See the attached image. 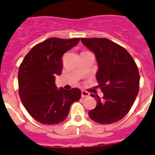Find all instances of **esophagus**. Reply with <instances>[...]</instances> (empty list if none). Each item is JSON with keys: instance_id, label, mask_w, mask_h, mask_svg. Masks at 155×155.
I'll list each match as a JSON object with an SVG mask.
<instances>
[{"instance_id": "obj_1", "label": "esophagus", "mask_w": 155, "mask_h": 155, "mask_svg": "<svg viewBox=\"0 0 155 155\" xmlns=\"http://www.w3.org/2000/svg\"><path fill=\"white\" fill-rule=\"evenodd\" d=\"M89 95V93L87 92H86V91H84V90H82V91H81V97H82V98H85V97H88Z\"/></svg>"}]
</instances>
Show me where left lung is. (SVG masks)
<instances>
[{"instance_id":"8db88e82","label":"left lung","mask_w":155,"mask_h":155,"mask_svg":"<svg viewBox=\"0 0 155 155\" xmlns=\"http://www.w3.org/2000/svg\"><path fill=\"white\" fill-rule=\"evenodd\" d=\"M97 58V82L104 97L94 94L97 106L88 112L92 120L112 124L121 120L135 101L139 90L140 75L134 58L120 45L101 38H81Z\"/></svg>"}]
</instances>
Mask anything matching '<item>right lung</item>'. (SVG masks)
Returning <instances> with one entry per match:
<instances>
[{
  "label": "right lung",
  "instance_id": "obj_1",
  "mask_svg": "<svg viewBox=\"0 0 155 155\" xmlns=\"http://www.w3.org/2000/svg\"><path fill=\"white\" fill-rule=\"evenodd\" d=\"M79 42L80 38H48L33 47L19 67L21 101L30 116L43 125L63 121L71 105L81 97L79 88L58 89L55 86V76L63 70V54Z\"/></svg>",
  "mask_w": 155,
  "mask_h": 155
}]
</instances>
